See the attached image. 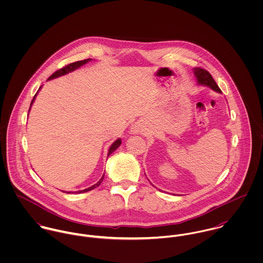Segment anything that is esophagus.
<instances>
[{"label":"esophagus","mask_w":263,"mask_h":263,"mask_svg":"<svg viewBox=\"0 0 263 263\" xmlns=\"http://www.w3.org/2000/svg\"><path fill=\"white\" fill-rule=\"evenodd\" d=\"M133 132H134L135 134H138V133H140V127L136 125L135 127H133Z\"/></svg>","instance_id":"34e87169"}]
</instances>
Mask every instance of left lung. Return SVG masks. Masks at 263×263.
Here are the masks:
<instances>
[{
    "instance_id": "obj_1",
    "label": "left lung",
    "mask_w": 263,
    "mask_h": 263,
    "mask_svg": "<svg viewBox=\"0 0 263 263\" xmlns=\"http://www.w3.org/2000/svg\"><path fill=\"white\" fill-rule=\"evenodd\" d=\"M193 71H194V75H195L196 79H197V83L198 84L208 86L211 89H213L214 91L222 93L221 89L219 88V86L217 85V83L215 82V80L213 79L212 75L206 70L201 69V68H195Z\"/></svg>"
}]
</instances>
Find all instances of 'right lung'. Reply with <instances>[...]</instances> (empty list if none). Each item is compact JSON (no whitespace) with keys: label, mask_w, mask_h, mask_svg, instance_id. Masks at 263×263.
<instances>
[{"label":"right lung","mask_w":263,"mask_h":263,"mask_svg":"<svg viewBox=\"0 0 263 263\" xmlns=\"http://www.w3.org/2000/svg\"><path fill=\"white\" fill-rule=\"evenodd\" d=\"M90 61H91V59H88V60H84V61H79V62L72 63V64H70V65H68V66H66V67H64V68H62V69L58 70L57 72H54L52 75L50 76V77L47 79V80H51V79H54V78H58V77H61V76L66 75V74H68V73H71V72H73V71L77 70L78 68L82 67L83 65L87 64V63H88V62H90ZM40 88H41V87H40ZM40 88H39V89H40ZM36 95H37V93L34 95L33 99H32V101H31L30 107H31V105H32V104H33V102H34V99H35ZM29 110H30V108H29ZM120 144H121V140H120V139L116 140V141L113 143L112 145L110 146L109 151H108V156H107V157H109V155H110V154H112L113 152L116 150V149L120 146ZM103 178H104V174H103V176L101 177V179H100L96 184L92 185L91 187L86 188V189H83V190H79V191H77L75 193H84V192L90 191V190H92V189H94V188L98 187V186L101 184V182H102Z\"/></svg>","instance_id":"1"}]
</instances>
